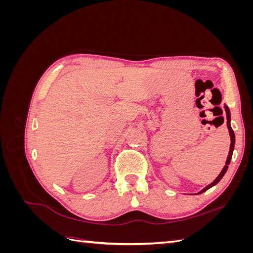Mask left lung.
Returning a JSON list of instances; mask_svg holds the SVG:
<instances>
[{"label":"left lung","mask_w":253,"mask_h":253,"mask_svg":"<svg viewBox=\"0 0 253 253\" xmlns=\"http://www.w3.org/2000/svg\"><path fill=\"white\" fill-rule=\"evenodd\" d=\"M224 108H225V111H226V116H227V127H228V129H229V134H230V140H231V143H230V150H229V154H228V157H227V160H226V165H225V167L223 168V170H221V172L219 173V175L217 176V177L213 180V182H211L210 185H208V186H207L206 188H204V189H203L202 191H200V192H198L197 194H202V193L206 192V191L208 190V189L212 188L213 186L217 185V183L219 182V180L224 177L225 173H226V172H227V170H228V166L230 165V162H231L232 154H233V150H234V144H235V135H234L233 129H232L231 126H230V121H231L230 110H229V108H228V106H227L226 104L224 105Z\"/></svg>","instance_id":"8db88e82"}]
</instances>
